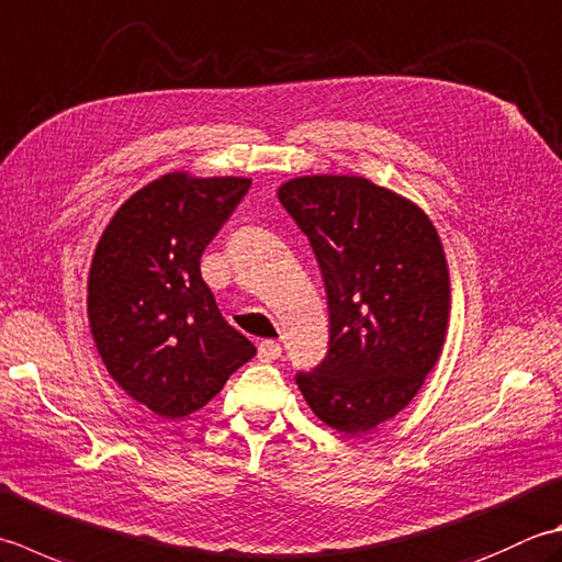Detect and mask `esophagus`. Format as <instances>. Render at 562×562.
<instances>
[{
  "instance_id": "esophagus-1",
  "label": "esophagus",
  "mask_w": 562,
  "mask_h": 562,
  "mask_svg": "<svg viewBox=\"0 0 562 562\" xmlns=\"http://www.w3.org/2000/svg\"><path fill=\"white\" fill-rule=\"evenodd\" d=\"M282 356V348L278 340H262V344L258 346V358L262 362H270V360H278Z\"/></svg>"
}]
</instances>
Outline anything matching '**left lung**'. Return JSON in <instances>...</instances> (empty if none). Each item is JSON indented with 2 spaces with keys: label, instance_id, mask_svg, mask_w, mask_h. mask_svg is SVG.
Instances as JSON below:
<instances>
[{
  "label": "left lung",
  "instance_id": "obj_1",
  "mask_svg": "<svg viewBox=\"0 0 562 562\" xmlns=\"http://www.w3.org/2000/svg\"><path fill=\"white\" fill-rule=\"evenodd\" d=\"M314 248L328 300V356L296 375L326 426L362 436L419 394L443 353L450 272L424 209L362 175H302L278 187Z\"/></svg>",
  "mask_w": 562,
  "mask_h": 562
}]
</instances>
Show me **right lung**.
<instances>
[{
  "label": "right lung",
  "instance_id": "obj_1",
  "mask_svg": "<svg viewBox=\"0 0 562 562\" xmlns=\"http://www.w3.org/2000/svg\"><path fill=\"white\" fill-rule=\"evenodd\" d=\"M250 178L165 172L116 209L87 274L99 358L131 400L162 419L212 402L256 346L218 312L200 258Z\"/></svg>",
  "mask_w": 562,
  "mask_h": 562
}]
</instances>
